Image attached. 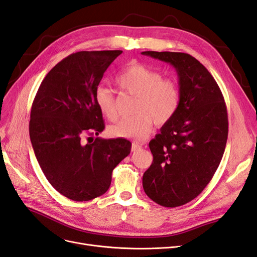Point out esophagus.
<instances>
[{"instance_id":"34e87169","label":"esophagus","mask_w":257,"mask_h":257,"mask_svg":"<svg viewBox=\"0 0 257 257\" xmlns=\"http://www.w3.org/2000/svg\"><path fill=\"white\" fill-rule=\"evenodd\" d=\"M142 149V145L141 144H137V143H133L132 144V151L133 152H136L138 150Z\"/></svg>"}]
</instances>
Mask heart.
I'll return each instance as SVG.
<instances>
[{
  "mask_svg": "<svg viewBox=\"0 0 257 257\" xmlns=\"http://www.w3.org/2000/svg\"><path fill=\"white\" fill-rule=\"evenodd\" d=\"M118 87L136 96L135 115L122 119L108 127V134L115 138H130L142 141L153 126L165 125L172 120L180 105V89L173 79H163L162 74L142 63L128 64L116 76ZM99 112L109 121L116 119L115 99L112 92L99 85L94 94Z\"/></svg>",
  "mask_w": 257,
  "mask_h": 257,
  "instance_id": "obj_1",
  "label": "heart"
}]
</instances>
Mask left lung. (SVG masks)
I'll return each mask as SVG.
<instances>
[{"label":"left lung","instance_id":"1","mask_svg":"<svg viewBox=\"0 0 257 257\" xmlns=\"http://www.w3.org/2000/svg\"><path fill=\"white\" fill-rule=\"evenodd\" d=\"M142 54L175 67L180 89L177 113L149 143L153 162L143 186L161 206H182L203 192L220 165L228 135L226 105L212 75L190 54Z\"/></svg>","mask_w":257,"mask_h":257}]
</instances>
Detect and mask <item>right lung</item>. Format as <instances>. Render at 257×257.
<instances>
[{
    "instance_id": "obj_1",
    "label": "right lung",
    "mask_w": 257,
    "mask_h": 257,
    "mask_svg": "<svg viewBox=\"0 0 257 257\" xmlns=\"http://www.w3.org/2000/svg\"><path fill=\"white\" fill-rule=\"evenodd\" d=\"M121 53L79 51L63 59L45 77L31 109L30 138L38 164L53 188L75 201L106 193L113 168L131 152L124 138L82 141L105 128L94 94Z\"/></svg>"
}]
</instances>
